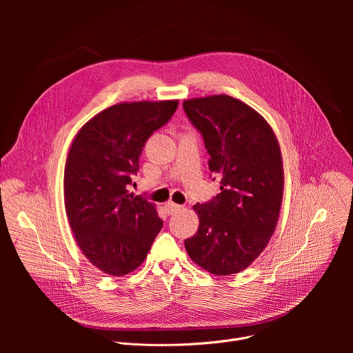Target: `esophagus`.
<instances>
[{
    "instance_id": "1",
    "label": "esophagus",
    "mask_w": 353,
    "mask_h": 353,
    "mask_svg": "<svg viewBox=\"0 0 353 353\" xmlns=\"http://www.w3.org/2000/svg\"><path fill=\"white\" fill-rule=\"evenodd\" d=\"M183 207L181 205H179V204H176V203H168L166 205H165V210H166V212L169 214V215H172V214H174V212H177V211H180Z\"/></svg>"
}]
</instances>
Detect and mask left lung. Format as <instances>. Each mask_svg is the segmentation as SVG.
Instances as JSON below:
<instances>
[{
	"instance_id": "1",
	"label": "left lung",
	"mask_w": 353,
	"mask_h": 353,
	"mask_svg": "<svg viewBox=\"0 0 353 353\" xmlns=\"http://www.w3.org/2000/svg\"><path fill=\"white\" fill-rule=\"evenodd\" d=\"M183 109L203 135L210 170L221 180L219 194L194 205L199 226L184 245L205 271L237 274L261 254L278 222L283 194L279 143L264 117L232 96L184 100Z\"/></svg>"
}]
</instances>
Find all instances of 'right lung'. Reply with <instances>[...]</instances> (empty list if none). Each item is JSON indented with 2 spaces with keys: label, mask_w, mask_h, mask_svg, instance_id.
Segmentation results:
<instances>
[{
  "label": "right lung",
  "mask_w": 353,
  "mask_h": 353,
  "mask_svg": "<svg viewBox=\"0 0 353 353\" xmlns=\"http://www.w3.org/2000/svg\"><path fill=\"white\" fill-rule=\"evenodd\" d=\"M177 100L112 106L90 119L75 137L64 173L70 226L85 257L113 276L138 268L163 221L127 185L139 170L148 138L174 114Z\"/></svg>",
  "instance_id": "obj_1"
}]
</instances>
